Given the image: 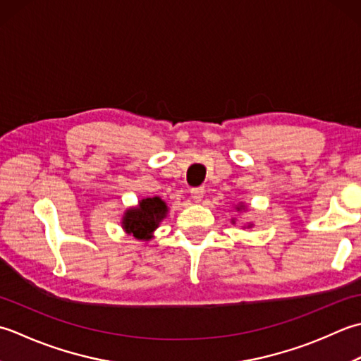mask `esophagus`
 <instances>
[{"label":"esophagus","instance_id":"obj_1","mask_svg":"<svg viewBox=\"0 0 361 361\" xmlns=\"http://www.w3.org/2000/svg\"><path fill=\"white\" fill-rule=\"evenodd\" d=\"M191 200H193L195 202H201L202 201V197H204V193H205V190L202 188V187H197V188H191Z\"/></svg>","mask_w":361,"mask_h":361}]
</instances>
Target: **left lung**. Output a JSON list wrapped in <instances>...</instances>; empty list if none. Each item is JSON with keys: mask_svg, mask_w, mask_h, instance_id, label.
Instances as JSON below:
<instances>
[{"mask_svg": "<svg viewBox=\"0 0 361 361\" xmlns=\"http://www.w3.org/2000/svg\"><path fill=\"white\" fill-rule=\"evenodd\" d=\"M233 207H235V210H237V212H245V210L247 209L245 202H240V204H237V205H233ZM232 224H235V218L232 219ZM252 226H254V224L249 223L247 226H245V229H246V227H247V229H249V227H252Z\"/></svg>", "mask_w": 361, "mask_h": 361, "instance_id": "1", "label": "left lung"}]
</instances>
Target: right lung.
<instances>
[{
  "instance_id": "add662e5",
  "label": "right lung",
  "mask_w": 361,
  "mask_h": 361,
  "mask_svg": "<svg viewBox=\"0 0 361 361\" xmlns=\"http://www.w3.org/2000/svg\"><path fill=\"white\" fill-rule=\"evenodd\" d=\"M168 215V205L159 196L145 197L138 201L135 207L124 210L121 218V227L128 235L142 241H149L154 238L160 223Z\"/></svg>"
}]
</instances>
